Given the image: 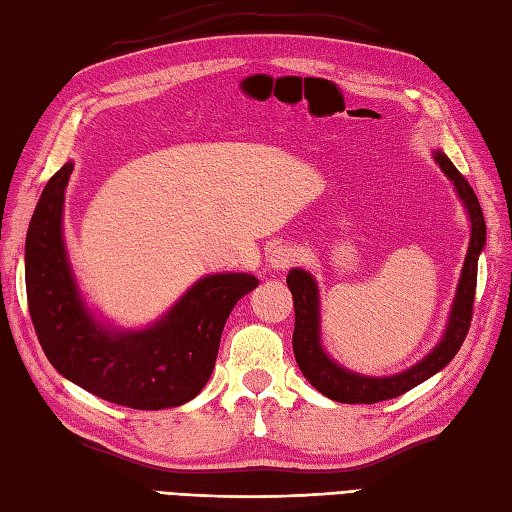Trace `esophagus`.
I'll return each mask as SVG.
<instances>
[{
	"label": "esophagus",
	"instance_id": "34e87169",
	"mask_svg": "<svg viewBox=\"0 0 512 512\" xmlns=\"http://www.w3.org/2000/svg\"><path fill=\"white\" fill-rule=\"evenodd\" d=\"M266 262H268L270 270H275V273H281V270H286V268H290L292 264L297 262V253L290 246L281 244V246H275L273 250H268Z\"/></svg>",
	"mask_w": 512,
	"mask_h": 512
}]
</instances>
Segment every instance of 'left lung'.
I'll return each instance as SVG.
<instances>
[{
  "mask_svg": "<svg viewBox=\"0 0 512 512\" xmlns=\"http://www.w3.org/2000/svg\"><path fill=\"white\" fill-rule=\"evenodd\" d=\"M433 160L438 162L444 176L453 182V189L464 204L466 215H469L471 222V239L469 250H466L464 257L458 288H455L449 321L444 325V332L438 345L433 347L427 356L391 376H365L339 365L323 347L321 299L317 279L303 268H292L286 277V284L292 292V301H295V334H292V350H295L297 365L303 376L308 378V383L330 400L345 402V405H354V402L374 405V402L405 394V391L418 387L424 380L447 367L451 363V358L458 354L466 339V332L471 328L477 284V259H480L486 246L484 213L480 202H477V195L471 189V184L466 182V178L458 169H455L447 154H444L442 149H436L433 151Z\"/></svg>",
  "mask_w": 512,
  "mask_h": 512,
  "instance_id": "8db88e82",
  "label": "left lung"
}]
</instances>
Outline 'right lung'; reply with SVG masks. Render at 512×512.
Returning a JSON list of instances; mask_svg holds the SVG:
<instances>
[{
  "label": "right lung",
  "mask_w": 512,
  "mask_h": 512,
  "mask_svg": "<svg viewBox=\"0 0 512 512\" xmlns=\"http://www.w3.org/2000/svg\"><path fill=\"white\" fill-rule=\"evenodd\" d=\"M72 169L74 162H65L48 180L26 235L28 308L43 352L63 378L114 405L149 411L184 405L211 378L228 314L259 279L206 275L140 330L96 317L76 284L63 237Z\"/></svg>",
  "instance_id": "add662e5"
}]
</instances>
